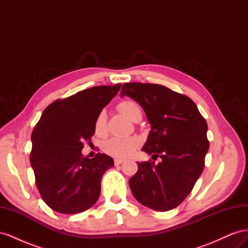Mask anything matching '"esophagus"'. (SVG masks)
I'll list each match as a JSON object with an SVG mask.
<instances>
[{"label":"esophagus","instance_id":"esophagus-1","mask_svg":"<svg viewBox=\"0 0 248 248\" xmlns=\"http://www.w3.org/2000/svg\"><path fill=\"white\" fill-rule=\"evenodd\" d=\"M114 161H115V164H116V166H119V164H121V163L125 162V159H121V158H116Z\"/></svg>","mask_w":248,"mask_h":248}]
</instances>
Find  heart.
<instances>
[{"instance_id":"heart-1","label":"heart","mask_w":248,"mask_h":248,"mask_svg":"<svg viewBox=\"0 0 248 248\" xmlns=\"http://www.w3.org/2000/svg\"><path fill=\"white\" fill-rule=\"evenodd\" d=\"M118 109L122 114L134 121L138 116L141 115L139 104L131 100H124L118 104ZM95 132L97 136H104L107 132V118L104 111H100L95 120ZM140 145V140L137 138H111L104 142L103 150L107 154L118 157V158H126L130 156L134 150Z\"/></svg>"}]
</instances>
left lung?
<instances>
[{
  "instance_id": "8db88e82",
  "label": "left lung",
  "mask_w": 248,
  "mask_h": 248,
  "mask_svg": "<svg viewBox=\"0 0 248 248\" xmlns=\"http://www.w3.org/2000/svg\"><path fill=\"white\" fill-rule=\"evenodd\" d=\"M124 95L140 103L151 124L142 151L162 159L157 166L138 162L137 174L129 180L131 192L141 205L169 211L191 192L204 170L207 122L188 96L161 85L126 82Z\"/></svg>"
}]
</instances>
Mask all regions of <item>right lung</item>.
I'll list each match as a JSON object with an SVG mask.
<instances>
[{"mask_svg": "<svg viewBox=\"0 0 248 248\" xmlns=\"http://www.w3.org/2000/svg\"><path fill=\"white\" fill-rule=\"evenodd\" d=\"M121 84L98 86L50 103L32 132L30 161L42 200L63 214L84 212L100 196L104 172L114 167L107 154L84 157L85 140L95 133V120Z\"/></svg>", "mask_w": 248, "mask_h": 248, "instance_id": "obj_1", "label": "right lung"}]
</instances>
